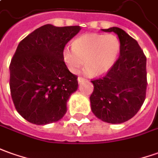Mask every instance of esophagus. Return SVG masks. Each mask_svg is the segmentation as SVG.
<instances>
[{
  "instance_id": "1",
  "label": "esophagus",
  "mask_w": 158,
  "mask_h": 158,
  "mask_svg": "<svg viewBox=\"0 0 158 158\" xmlns=\"http://www.w3.org/2000/svg\"><path fill=\"white\" fill-rule=\"evenodd\" d=\"M85 79L83 78V77H79V78H78V81H79V83H81V82H83V81H85Z\"/></svg>"
}]
</instances>
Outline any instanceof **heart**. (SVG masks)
<instances>
[{
    "label": "heart",
    "mask_w": 158,
    "mask_h": 158,
    "mask_svg": "<svg viewBox=\"0 0 158 158\" xmlns=\"http://www.w3.org/2000/svg\"><path fill=\"white\" fill-rule=\"evenodd\" d=\"M119 52L120 42L114 34H84L73 40V48L63 49V59L72 73H77L85 61V72L98 76L113 66Z\"/></svg>",
    "instance_id": "b5f03b06"
}]
</instances>
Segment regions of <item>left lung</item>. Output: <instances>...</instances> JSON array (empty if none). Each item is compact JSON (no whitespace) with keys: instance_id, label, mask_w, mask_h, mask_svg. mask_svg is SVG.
I'll return each instance as SVG.
<instances>
[{"instance_id":"1","label":"left lung","mask_w":158,"mask_h":158,"mask_svg":"<svg viewBox=\"0 0 158 158\" xmlns=\"http://www.w3.org/2000/svg\"><path fill=\"white\" fill-rule=\"evenodd\" d=\"M114 32L120 40V54L106 74L92 79L90 96L95 116L110 124H121L133 118L146 97V56L138 41L118 27L102 29Z\"/></svg>"}]
</instances>
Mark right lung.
<instances>
[{
	"instance_id": "add662e5",
	"label": "right lung",
	"mask_w": 158,
	"mask_h": 158,
	"mask_svg": "<svg viewBox=\"0 0 158 158\" xmlns=\"http://www.w3.org/2000/svg\"><path fill=\"white\" fill-rule=\"evenodd\" d=\"M79 30L47 24L19 43L9 65V86L16 110L30 123L51 124L65 114L78 76L65 65L63 49Z\"/></svg>"
}]
</instances>
